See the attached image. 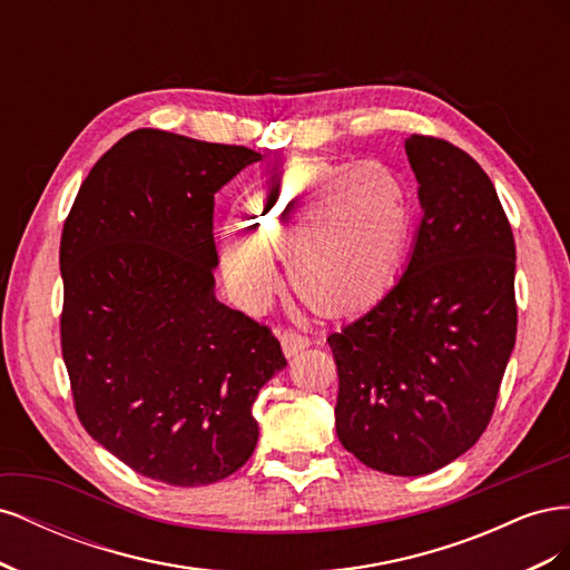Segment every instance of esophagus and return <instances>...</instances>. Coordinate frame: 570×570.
Instances as JSON below:
<instances>
[{
  "label": "esophagus",
  "instance_id": "34e87169",
  "mask_svg": "<svg viewBox=\"0 0 570 570\" xmlns=\"http://www.w3.org/2000/svg\"><path fill=\"white\" fill-rule=\"evenodd\" d=\"M308 344H312V340H308L306 335H302L297 331H283V350L287 356L299 354L302 350L308 347Z\"/></svg>",
  "mask_w": 570,
  "mask_h": 570
}]
</instances>
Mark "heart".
Returning <instances> with one entry per match:
<instances>
[{"label":"heart","instance_id":"b5f03b06","mask_svg":"<svg viewBox=\"0 0 570 570\" xmlns=\"http://www.w3.org/2000/svg\"><path fill=\"white\" fill-rule=\"evenodd\" d=\"M413 223L411 187L390 164L306 161L247 195L243 230H223L220 254L249 306L278 289L273 256L292 253L299 297L325 314H352L392 287Z\"/></svg>","mask_w":570,"mask_h":570}]
</instances>
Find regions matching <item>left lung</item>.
Listing matches in <instances>:
<instances>
[{"instance_id": "1", "label": "left lung", "mask_w": 570, "mask_h": 570, "mask_svg": "<svg viewBox=\"0 0 570 570\" xmlns=\"http://www.w3.org/2000/svg\"><path fill=\"white\" fill-rule=\"evenodd\" d=\"M423 218L409 264L371 312L327 335L335 428L368 469L423 475L485 433L515 344V243L473 157L409 135Z\"/></svg>"}]
</instances>
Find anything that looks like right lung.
Wrapping results in <instances>:
<instances>
[{"instance_id": "obj_1", "label": "right lung", "mask_w": 570, "mask_h": 570, "mask_svg": "<svg viewBox=\"0 0 570 570\" xmlns=\"http://www.w3.org/2000/svg\"><path fill=\"white\" fill-rule=\"evenodd\" d=\"M262 154L140 128L66 216L61 354L82 428L176 488L243 469L258 390L287 366L271 327L214 295V195Z\"/></svg>"}]
</instances>
